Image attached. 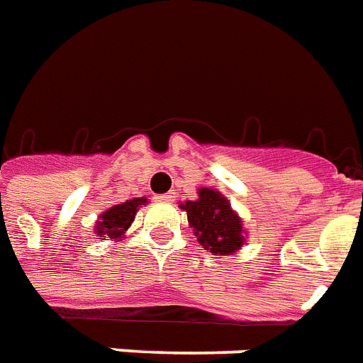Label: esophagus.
Listing matches in <instances>:
<instances>
[{"label": "esophagus", "instance_id": "34e87169", "mask_svg": "<svg viewBox=\"0 0 363 363\" xmlns=\"http://www.w3.org/2000/svg\"><path fill=\"white\" fill-rule=\"evenodd\" d=\"M155 199H157V202H174L176 196H174V193H164V195H159Z\"/></svg>", "mask_w": 363, "mask_h": 363}]
</instances>
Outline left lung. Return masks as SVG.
I'll return each instance as SVG.
<instances>
[{"mask_svg":"<svg viewBox=\"0 0 363 363\" xmlns=\"http://www.w3.org/2000/svg\"><path fill=\"white\" fill-rule=\"evenodd\" d=\"M196 195V200H185L184 204H179L187 213V221L195 232L196 242L206 251L219 257L240 251L247 232L243 228L242 217L232 208L227 196L210 187H200Z\"/></svg>","mask_w":363,"mask_h":363,"instance_id":"obj_1","label":"left lung"}]
</instances>
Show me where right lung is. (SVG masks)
<instances>
[{"mask_svg":"<svg viewBox=\"0 0 363 363\" xmlns=\"http://www.w3.org/2000/svg\"><path fill=\"white\" fill-rule=\"evenodd\" d=\"M146 196H138V199H131L121 202V204H114L106 211H103L97 221H95V234L99 236V240H112V242H121V238L125 236L127 228L131 227V223L135 221L136 211L140 206H146Z\"/></svg>","mask_w":363,"mask_h":363,"instance_id":"right-lung-1","label":"right lung"}]
</instances>
